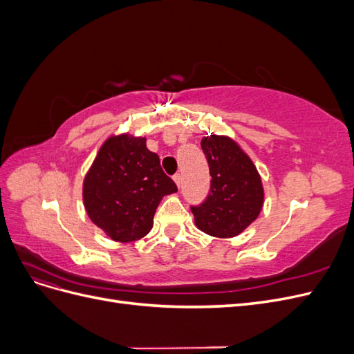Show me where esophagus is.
Segmentation results:
<instances>
[{"label": "esophagus", "mask_w": 354, "mask_h": 354, "mask_svg": "<svg viewBox=\"0 0 354 354\" xmlns=\"http://www.w3.org/2000/svg\"><path fill=\"white\" fill-rule=\"evenodd\" d=\"M173 180H174V183L177 185V187H180V185H181V176L177 173V174L173 177Z\"/></svg>", "instance_id": "esophagus-1"}]
</instances>
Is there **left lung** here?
I'll return each instance as SVG.
<instances>
[{
  "instance_id": "left-lung-1",
  "label": "left lung",
  "mask_w": 354,
  "mask_h": 354,
  "mask_svg": "<svg viewBox=\"0 0 354 354\" xmlns=\"http://www.w3.org/2000/svg\"><path fill=\"white\" fill-rule=\"evenodd\" d=\"M201 147L212 180L205 202L190 208L196 227L216 238L238 236L261 212V177L251 158L227 136L203 137Z\"/></svg>"
}]
</instances>
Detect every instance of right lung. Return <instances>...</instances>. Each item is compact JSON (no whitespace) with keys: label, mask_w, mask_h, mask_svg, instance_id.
Segmentation results:
<instances>
[{"label":"right lung","mask_w":354,"mask_h":354,"mask_svg":"<svg viewBox=\"0 0 354 354\" xmlns=\"http://www.w3.org/2000/svg\"><path fill=\"white\" fill-rule=\"evenodd\" d=\"M177 186L146 147V137H108L84 177L82 199L90 220L112 241L133 242L151 232L155 211Z\"/></svg>","instance_id":"obj_1"}]
</instances>
